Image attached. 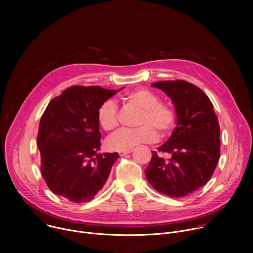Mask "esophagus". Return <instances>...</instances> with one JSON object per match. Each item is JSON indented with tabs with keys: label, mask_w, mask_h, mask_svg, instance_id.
Returning a JSON list of instances; mask_svg holds the SVG:
<instances>
[{
	"label": "esophagus",
	"mask_w": 253,
	"mask_h": 253,
	"mask_svg": "<svg viewBox=\"0 0 253 253\" xmlns=\"http://www.w3.org/2000/svg\"><path fill=\"white\" fill-rule=\"evenodd\" d=\"M131 152H132V150H123V151H119L118 153H119L120 156H125V155H127V154H129Z\"/></svg>",
	"instance_id": "obj_1"
}]
</instances>
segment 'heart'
I'll list each match as a JSON object with an SVG mask.
<instances>
[{
	"mask_svg": "<svg viewBox=\"0 0 253 253\" xmlns=\"http://www.w3.org/2000/svg\"><path fill=\"white\" fill-rule=\"evenodd\" d=\"M125 99L133 106L142 109L139 128L121 129L107 141L111 150H131L142 143H153L160 136H168L174 129L177 120L176 111L170 104L160 102V97L154 92L138 88L126 94ZM100 126L108 132L118 126L117 108L113 101L103 102L97 112Z\"/></svg>",
	"mask_w": 253,
	"mask_h": 253,
	"instance_id": "b5f03b06",
	"label": "heart"
}]
</instances>
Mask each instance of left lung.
<instances>
[{
    "mask_svg": "<svg viewBox=\"0 0 253 253\" xmlns=\"http://www.w3.org/2000/svg\"><path fill=\"white\" fill-rule=\"evenodd\" d=\"M172 100L177 125L170 138L158 148L170 154L165 159L152 151L145 170L148 182L158 192L183 197L204 186L220 157V128L213 104L197 86L183 81L152 84Z\"/></svg>",
    "mask_w": 253,
    "mask_h": 253,
    "instance_id": "8db88e82",
    "label": "left lung"
}]
</instances>
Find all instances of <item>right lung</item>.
<instances>
[{"instance_id": "obj_1", "label": "right lung", "mask_w": 253, "mask_h": 253, "mask_svg": "<svg viewBox=\"0 0 253 253\" xmlns=\"http://www.w3.org/2000/svg\"><path fill=\"white\" fill-rule=\"evenodd\" d=\"M117 92L76 85L48 104L40 120L37 145L42 176L54 194L84 203L106 183L119 155L97 154L101 145L97 112Z\"/></svg>"}]
</instances>
